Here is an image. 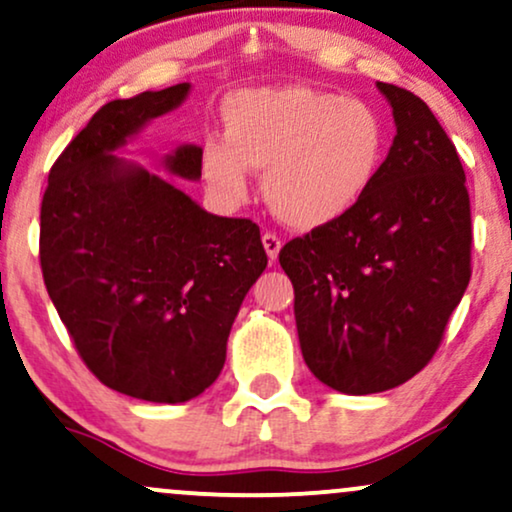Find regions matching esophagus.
<instances>
[{
  "instance_id": "34e87169",
  "label": "esophagus",
  "mask_w": 512,
  "mask_h": 512,
  "mask_svg": "<svg viewBox=\"0 0 512 512\" xmlns=\"http://www.w3.org/2000/svg\"><path fill=\"white\" fill-rule=\"evenodd\" d=\"M262 245H264V250H267L269 262H276L278 260V252H281V238H278L276 234H264L262 236Z\"/></svg>"
}]
</instances>
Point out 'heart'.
<instances>
[{
  "mask_svg": "<svg viewBox=\"0 0 512 512\" xmlns=\"http://www.w3.org/2000/svg\"><path fill=\"white\" fill-rule=\"evenodd\" d=\"M385 127L366 101L307 84L238 89L222 103V139L200 146V174L226 205L264 172V196L283 224L312 231L338 222L371 189Z\"/></svg>",
  "mask_w": 512,
  "mask_h": 512,
  "instance_id": "b5f03b06",
  "label": "heart"
}]
</instances>
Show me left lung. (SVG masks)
Listing matches in <instances>:
<instances>
[{"instance_id":"1","label":"left lung","mask_w":512,"mask_h":512,"mask_svg":"<svg viewBox=\"0 0 512 512\" xmlns=\"http://www.w3.org/2000/svg\"><path fill=\"white\" fill-rule=\"evenodd\" d=\"M394 141L338 222L283 245L304 364L342 394L392 390L428 366L470 281V198L428 103L375 82Z\"/></svg>"}]
</instances>
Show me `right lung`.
Segmentation results:
<instances>
[{
	"label": "right lung",
	"instance_id": "right-lung-1",
	"mask_svg": "<svg viewBox=\"0 0 512 512\" xmlns=\"http://www.w3.org/2000/svg\"><path fill=\"white\" fill-rule=\"evenodd\" d=\"M189 82L106 103L49 172L40 212L44 286L96 378L127 397L181 404L222 373L226 340L267 269L260 226L210 215L120 151L177 111ZM200 146L163 155L200 179Z\"/></svg>",
	"mask_w": 512,
	"mask_h": 512
}]
</instances>
